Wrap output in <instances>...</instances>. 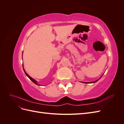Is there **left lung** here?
<instances>
[{
  "label": "left lung",
  "mask_w": 124,
  "mask_h": 124,
  "mask_svg": "<svg viewBox=\"0 0 124 124\" xmlns=\"http://www.w3.org/2000/svg\"><path fill=\"white\" fill-rule=\"evenodd\" d=\"M102 76H103V75H102ZM102 76H101L99 78V79H98V80H96V81H93V82H82V83H86V84H87V83H95V82H97V81H98L99 79H100V78H101V77H102Z\"/></svg>",
  "instance_id": "left-lung-1"
}]
</instances>
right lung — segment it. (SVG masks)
Wrapping results in <instances>:
<instances>
[{"label": "right lung", "mask_w": 124, "mask_h": 124, "mask_svg": "<svg viewBox=\"0 0 124 124\" xmlns=\"http://www.w3.org/2000/svg\"><path fill=\"white\" fill-rule=\"evenodd\" d=\"M23 70H24V72L25 73V74H26V76H27V77L29 78V79L30 80H31L32 82H33V83H34L35 84H36V85H39V84H38V83H37V82L35 80V79H33V78H32L31 77H30L29 76V75L27 73H26V71H25V69H24V68H23ZM40 86V85H39Z\"/></svg>", "instance_id": "obj_1"}]
</instances>
